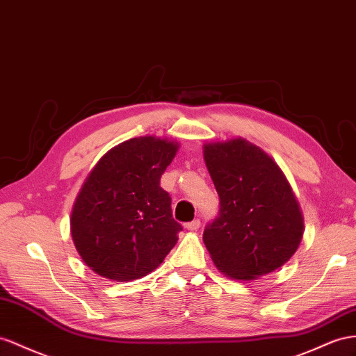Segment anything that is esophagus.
Here are the masks:
<instances>
[{"label":"esophagus","mask_w":356,"mask_h":356,"mask_svg":"<svg viewBox=\"0 0 356 356\" xmlns=\"http://www.w3.org/2000/svg\"><path fill=\"white\" fill-rule=\"evenodd\" d=\"M184 227H185L186 230H189V232H195V230L200 229V220H194V221H191V222H186Z\"/></svg>","instance_id":"obj_1"}]
</instances>
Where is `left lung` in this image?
Segmentation results:
<instances>
[{"label":"left lung","instance_id":"obj_1","mask_svg":"<svg viewBox=\"0 0 356 356\" xmlns=\"http://www.w3.org/2000/svg\"><path fill=\"white\" fill-rule=\"evenodd\" d=\"M203 156L221 206L203 233L215 266L238 281L280 269L304 234L302 211L284 172L242 136L204 143Z\"/></svg>","mask_w":356,"mask_h":356}]
</instances>
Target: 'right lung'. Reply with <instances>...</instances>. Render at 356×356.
<instances>
[{
	"label": "right lung",
	"mask_w": 356,
	"mask_h": 356,
	"mask_svg": "<svg viewBox=\"0 0 356 356\" xmlns=\"http://www.w3.org/2000/svg\"><path fill=\"white\" fill-rule=\"evenodd\" d=\"M179 143L154 135L117 144L97 161L72 207L70 233L78 254L97 275L140 280L177 243L181 225L161 176Z\"/></svg>",
	"instance_id": "add662e5"
}]
</instances>
